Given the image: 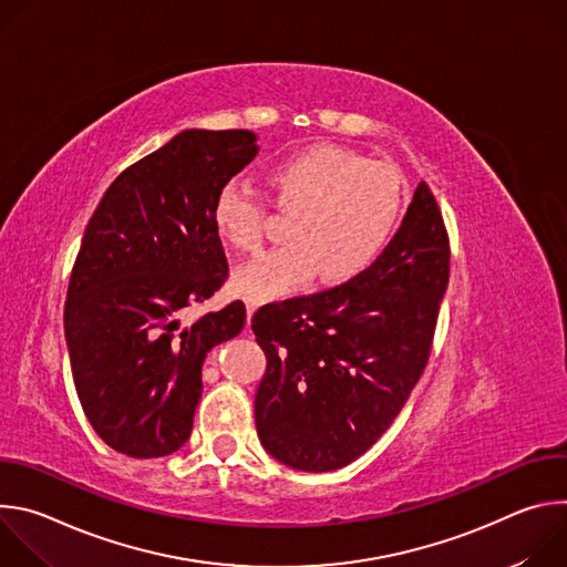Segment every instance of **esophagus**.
<instances>
[{
  "label": "esophagus",
  "instance_id": "1",
  "mask_svg": "<svg viewBox=\"0 0 567 567\" xmlns=\"http://www.w3.org/2000/svg\"><path fill=\"white\" fill-rule=\"evenodd\" d=\"M245 305H247V318H249V326H251V316L258 309V300L256 298H245Z\"/></svg>",
  "mask_w": 567,
  "mask_h": 567
}]
</instances>
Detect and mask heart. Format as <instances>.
<instances>
[{"label": "heart", "mask_w": 567, "mask_h": 567, "mask_svg": "<svg viewBox=\"0 0 567 567\" xmlns=\"http://www.w3.org/2000/svg\"><path fill=\"white\" fill-rule=\"evenodd\" d=\"M271 204L293 213L287 247L241 267L233 285L256 300L302 291L320 280L341 285L361 276L385 249L401 210L403 177L385 161H372L341 145H307L265 171ZM265 202L237 182L213 197L210 219L224 245L254 254L265 235Z\"/></svg>", "instance_id": "1"}]
</instances>
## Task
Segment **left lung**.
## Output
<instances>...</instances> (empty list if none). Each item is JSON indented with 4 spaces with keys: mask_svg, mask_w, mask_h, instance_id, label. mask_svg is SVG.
I'll return each instance as SVG.
<instances>
[{
    "mask_svg": "<svg viewBox=\"0 0 567 567\" xmlns=\"http://www.w3.org/2000/svg\"><path fill=\"white\" fill-rule=\"evenodd\" d=\"M449 267L444 219L422 182L361 276L256 311L251 328L267 354L256 429L267 453L322 473L354 462L385 433L426 368Z\"/></svg>",
    "mask_w": 567,
    "mask_h": 567,
    "instance_id": "left-lung-1",
    "label": "left lung"
}]
</instances>
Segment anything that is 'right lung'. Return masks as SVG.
Wrapping results in <instances>:
<instances>
[{
  "instance_id": "add662e5",
  "label": "right lung",
  "mask_w": 567,
  "mask_h": 567,
  "mask_svg": "<svg viewBox=\"0 0 567 567\" xmlns=\"http://www.w3.org/2000/svg\"><path fill=\"white\" fill-rule=\"evenodd\" d=\"M249 130H184L123 171L80 245L64 339L75 392L99 437L130 457L186 444L206 354L247 322L235 300L195 322L228 265L213 228L215 193L258 154Z\"/></svg>"
}]
</instances>
